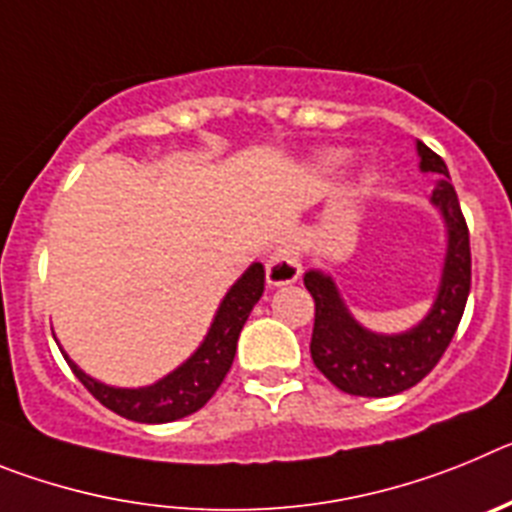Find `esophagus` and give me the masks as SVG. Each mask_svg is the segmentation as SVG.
Instances as JSON below:
<instances>
[{"mask_svg":"<svg viewBox=\"0 0 512 512\" xmlns=\"http://www.w3.org/2000/svg\"><path fill=\"white\" fill-rule=\"evenodd\" d=\"M302 274L300 253L295 243H282L274 248V253L266 261V282L269 287H284V284H295Z\"/></svg>","mask_w":512,"mask_h":512,"instance_id":"esophagus-1","label":"esophagus"}]
</instances>
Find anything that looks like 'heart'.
I'll return each mask as SVG.
<instances>
[{"label": "heart", "instance_id": "obj_1", "mask_svg": "<svg viewBox=\"0 0 512 512\" xmlns=\"http://www.w3.org/2000/svg\"><path fill=\"white\" fill-rule=\"evenodd\" d=\"M341 161H343V153H320L318 156V164L323 166V169H336Z\"/></svg>", "mask_w": 512, "mask_h": 512}]
</instances>
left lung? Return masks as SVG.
<instances>
[{
  "label": "left lung",
  "mask_w": 512,
  "mask_h": 512,
  "mask_svg": "<svg viewBox=\"0 0 512 512\" xmlns=\"http://www.w3.org/2000/svg\"><path fill=\"white\" fill-rule=\"evenodd\" d=\"M415 148L420 156V171L441 176L433 187L431 205L438 210L446 228L441 282L428 315L400 333H377L354 318L330 274L320 269H310L305 274V287L315 300L312 361L338 390L348 395L390 397L418 384L449 348L467 305L472 253L459 197L451 187L443 158L420 140H415Z\"/></svg>",
  "instance_id": "1"
}]
</instances>
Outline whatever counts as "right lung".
<instances>
[{
    "label": "right lung",
    "instance_id": "right-lung-1",
    "mask_svg": "<svg viewBox=\"0 0 512 512\" xmlns=\"http://www.w3.org/2000/svg\"><path fill=\"white\" fill-rule=\"evenodd\" d=\"M261 295H264V266L256 261L225 292L205 341L197 346V351L184 364L176 366L174 372L148 387H135V390L133 387H112V384H104L89 377L87 372H81L66 351L63 356L79 382L112 413L135 420V423H171V420L197 413L223 384L225 374L233 366L238 336Z\"/></svg>",
    "mask_w": 512,
    "mask_h": 512
}]
</instances>
